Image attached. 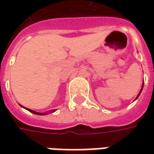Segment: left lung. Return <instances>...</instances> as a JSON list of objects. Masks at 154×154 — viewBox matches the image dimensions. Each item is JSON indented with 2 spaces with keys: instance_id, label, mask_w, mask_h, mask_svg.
Here are the masks:
<instances>
[{
  "instance_id": "1",
  "label": "left lung",
  "mask_w": 154,
  "mask_h": 154,
  "mask_svg": "<svg viewBox=\"0 0 154 154\" xmlns=\"http://www.w3.org/2000/svg\"><path fill=\"white\" fill-rule=\"evenodd\" d=\"M143 86H144V83L142 84V86H141V89H140V91L139 94L137 95V97H136V98H138V97H139V96H140V92H141V91H142V88H143ZM136 98H135V99H136Z\"/></svg>"
}]
</instances>
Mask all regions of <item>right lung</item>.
Listing matches in <instances>:
<instances>
[{"label": "right lung", "mask_w": 154, "mask_h": 154, "mask_svg": "<svg viewBox=\"0 0 154 154\" xmlns=\"http://www.w3.org/2000/svg\"><path fill=\"white\" fill-rule=\"evenodd\" d=\"M22 106V105H21ZM23 107V106H22ZM27 110H29L30 112H32V113H33V114H36V115H46L45 113H39V112H37V111H34V110H32V109H27ZM53 111H55V110H53Z\"/></svg>", "instance_id": "obj_1"}]
</instances>
